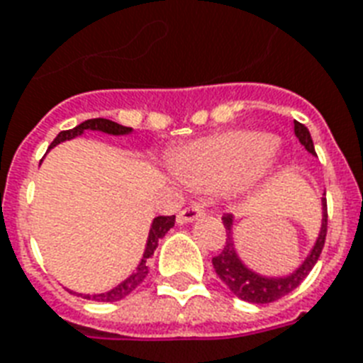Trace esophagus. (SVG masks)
Masks as SVG:
<instances>
[{"label":"esophagus","instance_id":"34e87169","mask_svg":"<svg viewBox=\"0 0 363 363\" xmlns=\"http://www.w3.org/2000/svg\"><path fill=\"white\" fill-rule=\"evenodd\" d=\"M201 216H205L203 209H201L199 205H192V207H186V209L179 211L177 222H179V224H188V222L198 220V218H201Z\"/></svg>","mask_w":363,"mask_h":363}]
</instances>
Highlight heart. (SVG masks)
Returning <instances> with one entry per match:
<instances>
[{
	"label": "heart",
	"instance_id": "b5f03b06",
	"mask_svg": "<svg viewBox=\"0 0 363 363\" xmlns=\"http://www.w3.org/2000/svg\"><path fill=\"white\" fill-rule=\"evenodd\" d=\"M281 158V143L273 137L233 130L190 143L177 152L173 169L199 192L228 188L233 194H248L275 173Z\"/></svg>",
	"mask_w": 363,
	"mask_h": 363
}]
</instances>
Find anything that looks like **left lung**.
<instances>
[{
	"label": "left lung",
	"mask_w": 363,
	"mask_h": 363,
	"mask_svg": "<svg viewBox=\"0 0 363 363\" xmlns=\"http://www.w3.org/2000/svg\"><path fill=\"white\" fill-rule=\"evenodd\" d=\"M294 133L299 139V143L303 145L305 150L316 156L309 130L303 124H299L298 121H294ZM222 222H224V228H226L228 239L222 252L213 258V267H215L216 275L220 277V281L242 301H248V303H271V301H277L282 296L296 290L318 262V256H320L324 241H326L328 205L326 198H322V226L320 232H318V238H316L315 245L311 248V252L307 254V258L301 262V265L286 277H265L256 273V271L248 269L247 265L242 264V259L239 258L235 245H233V215H224Z\"/></svg>",
	"instance_id": "1"
}]
</instances>
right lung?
I'll return each mask as SVG.
<instances>
[{
    "instance_id": "add662e5",
    "label": "right lung",
    "mask_w": 363,
    "mask_h": 363,
    "mask_svg": "<svg viewBox=\"0 0 363 363\" xmlns=\"http://www.w3.org/2000/svg\"><path fill=\"white\" fill-rule=\"evenodd\" d=\"M86 130H92V131H104V133H109V135H128L131 133V128H125V125L116 124L113 121H107V118H90V121H84L82 124L75 125L73 130H65V131H60L58 137L50 143V147H56L60 143L64 141H69L73 137H79L82 135ZM175 226V216H156L150 224V232H148V239H147V247H145V252H143V258L139 262V265L135 267V271L131 273L125 281H122L118 286H115L113 290L109 292H104V294H79L82 298L86 299H92V301H118V299L125 298V296H130L133 290H135L143 281H145V277L148 275V258H152L154 250L158 247V241L164 238L165 233L169 232L171 228Z\"/></svg>"
}]
</instances>
